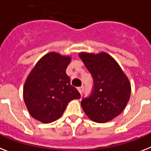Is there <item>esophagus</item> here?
Returning <instances> with one entry per match:
<instances>
[{
    "label": "esophagus",
    "instance_id": "obj_1",
    "mask_svg": "<svg viewBox=\"0 0 151 151\" xmlns=\"http://www.w3.org/2000/svg\"><path fill=\"white\" fill-rule=\"evenodd\" d=\"M78 92L80 93V94L83 93V91H84V86H81V87H78Z\"/></svg>",
    "mask_w": 151,
    "mask_h": 151
}]
</instances>
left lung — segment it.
Masks as SVG:
<instances>
[{"label": "left lung", "instance_id": "obj_1", "mask_svg": "<svg viewBox=\"0 0 151 151\" xmlns=\"http://www.w3.org/2000/svg\"><path fill=\"white\" fill-rule=\"evenodd\" d=\"M79 58L93 78L90 95L81 105L87 116L96 123H106L117 116L127 104L131 87L118 63L105 52L80 53Z\"/></svg>", "mask_w": 151, "mask_h": 151}]
</instances>
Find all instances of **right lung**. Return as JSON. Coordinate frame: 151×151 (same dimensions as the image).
<instances>
[{
  "label": "right lung",
  "mask_w": 151,
  "mask_h": 151,
  "mask_svg": "<svg viewBox=\"0 0 151 151\" xmlns=\"http://www.w3.org/2000/svg\"><path fill=\"white\" fill-rule=\"evenodd\" d=\"M70 60L68 56L51 52L34 67L23 92L25 105L33 118L45 123L55 121L71 100L81 97L65 73Z\"/></svg>",
  "instance_id": "1"
}]
</instances>
